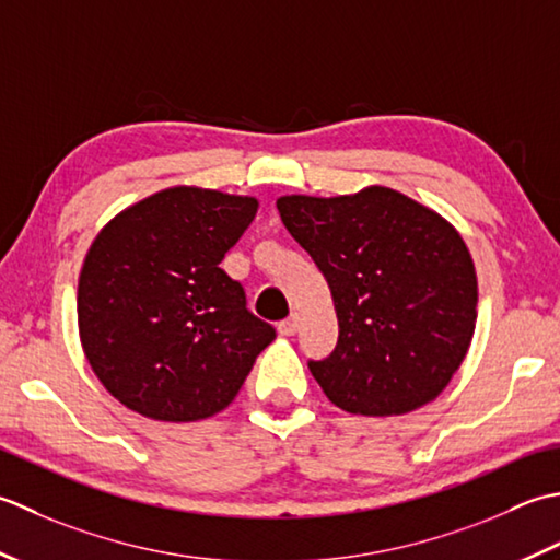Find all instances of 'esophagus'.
<instances>
[{
	"mask_svg": "<svg viewBox=\"0 0 560 560\" xmlns=\"http://www.w3.org/2000/svg\"><path fill=\"white\" fill-rule=\"evenodd\" d=\"M278 330H280V336H294L296 330H300V316H296V314L288 316L284 322L278 324Z\"/></svg>",
	"mask_w": 560,
	"mask_h": 560,
	"instance_id": "34e87169",
	"label": "esophagus"
}]
</instances>
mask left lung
I'll use <instances>...</instances> for the list:
<instances>
[{
  "label": "left lung",
  "instance_id": "8db88e82",
  "mask_svg": "<svg viewBox=\"0 0 560 560\" xmlns=\"http://www.w3.org/2000/svg\"><path fill=\"white\" fill-rule=\"evenodd\" d=\"M282 224L334 296L338 346L310 360L330 404L404 416L450 384L471 346L478 282L462 234L404 192L278 198Z\"/></svg>",
  "mask_w": 560,
  "mask_h": 560
}]
</instances>
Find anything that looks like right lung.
<instances>
[{"label": "right lung", "mask_w": 560, "mask_h": 560, "mask_svg": "<svg viewBox=\"0 0 560 560\" xmlns=\"http://www.w3.org/2000/svg\"><path fill=\"white\" fill-rule=\"evenodd\" d=\"M256 210V198L174 186L125 208L96 234L79 272V338L122 406L192 423L234 401L276 338L220 268Z\"/></svg>", "instance_id": "right-lung-1"}]
</instances>
